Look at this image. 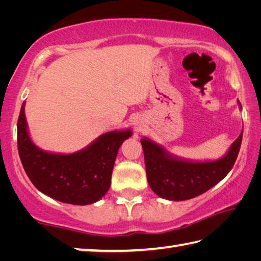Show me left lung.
I'll return each instance as SVG.
<instances>
[{"instance_id": "left-lung-1", "label": "left lung", "mask_w": 261, "mask_h": 261, "mask_svg": "<svg viewBox=\"0 0 261 261\" xmlns=\"http://www.w3.org/2000/svg\"><path fill=\"white\" fill-rule=\"evenodd\" d=\"M240 109L242 106L237 101ZM243 131L227 153L218 160L194 161L168 152L152 139H140L143 146L147 182L159 197L167 200L192 199L208 191L228 175L235 163L242 144Z\"/></svg>"}]
</instances>
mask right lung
I'll use <instances>...</instances> for the list:
<instances>
[{"instance_id":"add662e5","label":"right lung","mask_w":261,"mask_h":261,"mask_svg":"<svg viewBox=\"0 0 261 261\" xmlns=\"http://www.w3.org/2000/svg\"><path fill=\"white\" fill-rule=\"evenodd\" d=\"M131 136L130 129L113 130L81 151L54 153L43 151L31 139L25 102L17 123L19 158L31 182L46 196L72 205L93 204L107 193L118 149Z\"/></svg>"}]
</instances>
